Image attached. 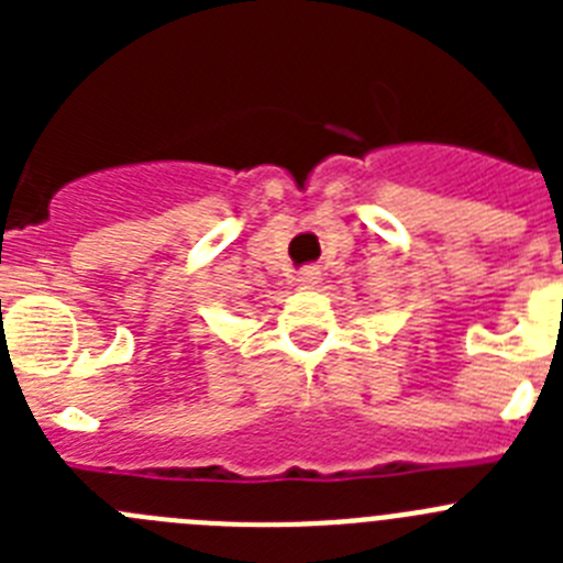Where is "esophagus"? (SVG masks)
Wrapping results in <instances>:
<instances>
[{"label":"esophagus","mask_w":563,"mask_h":563,"mask_svg":"<svg viewBox=\"0 0 563 563\" xmlns=\"http://www.w3.org/2000/svg\"><path fill=\"white\" fill-rule=\"evenodd\" d=\"M298 287H301V290H312V287L318 285V271L316 267H305V271L298 273Z\"/></svg>","instance_id":"esophagus-1"}]
</instances>
